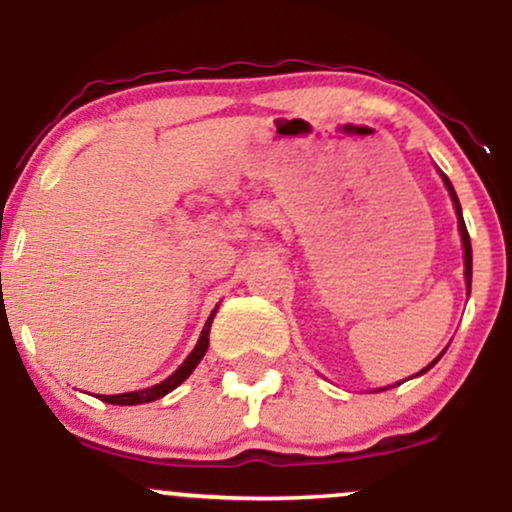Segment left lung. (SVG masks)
Returning <instances> with one entry per match:
<instances>
[{
	"mask_svg": "<svg viewBox=\"0 0 512 512\" xmlns=\"http://www.w3.org/2000/svg\"><path fill=\"white\" fill-rule=\"evenodd\" d=\"M443 175V173H440ZM443 182H445V187H448V192H450V197H452V204H455V214H457V223H460V236H462V248H464V281H467V291L472 289V243H469V233H467V226H464V219H462V207H460V199H457V195H455V190H452V182L445 178L443 175ZM443 356V354H440ZM438 356V358H440ZM436 358V361H438ZM433 361V363H436ZM433 363L431 366H426L424 370H421V373H426L428 368H433ZM421 373H416V375H421Z\"/></svg>",
	"mask_w": 512,
	"mask_h": 512,
	"instance_id": "left-lung-1",
	"label": "left lung"
}]
</instances>
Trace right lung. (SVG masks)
<instances>
[{
    "instance_id": "obj_1",
    "label": "right lung",
    "mask_w": 512,
    "mask_h": 512,
    "mask_svg": "<svg viewBox=\"0 0 512 512\" xmlns=\"http://www.w3.org/2000/svg\"><path fill=\"white\" fill-rule=\"evenodd\" d=\"M216 308H219V305H216ZM216 308H214V313L209 315V320H207V325H204L202 334H199V342H197L195 349H192V354L187 356L185 361H182V366L175 370L173 375H168L163 383H158L154 387H144V390H137V392H122V395H98V399H101V402H108V404H122V407H132V404H146V402H154V399L166 397L170 390H175V387H178L180 383H185V380L190 378L192 370L197 368V363L202 361L204 354H207L209 330H211V320H214V315H216Z\"/></svg>"
}]
</instances>
